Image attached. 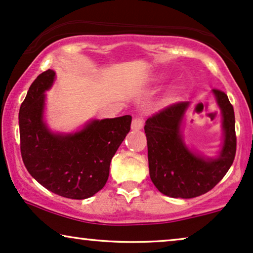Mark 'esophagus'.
Here are the masks:
<instances>
[{"instance_id": "1", "label": "esophagus", "mask_w": 253, "mask_h": 253, "mask_svg": "<svg viewBox=\"0 0 253 253\" xmlns=\"http://www.w3.org/2000/svg\"><path fill=\"white\" fill-rule=\"evenodd\" d=\"M132 129L133 130H140L143 127V119L142 118H134L132 121Z\"/></svg>"}]
</instances>
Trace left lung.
<instances>
[{
	"label": "left lung",
	"instance_id": "obj_1",
	"mask_svg": "<svg viewBox=\"0 0 253 253\" xmlns=\"http://www.w3.org/2000/svg\"><path fill=\"white\" fill-rule=\"evenodd\" d=\"M211 92L221 110L223 132L216 156H203L185 143L181 125L190 102L173 104L146 121L150 179L164 195L190 199L207 193L225 176L234 162V107L223 91L214 89Z\"/></svg>",
	"mask_w": 253,
	"mask_h": 253
}]
</instances>
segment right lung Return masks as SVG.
<instances>
[{
  "mask_svg": "<svg viewBox=\"0 0 253 253\" xmlns=\"http://www.w3.org/2000/svg\"><path fill=\"white\" fill-rule=\"evenodd\" d=\"M54 80L52 69L40 74L22 103V158L29 173L48 191L86 199L105 186L111 160L129 132L132 117L92 119L76 132H52L45 121V92Z\"/></svg>",
  "mask_w": 253,
  "mask_h": 253,
  "instance_id": "right-lung-1",
  "label": "right lung"
}]
</instances>
